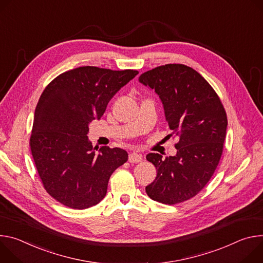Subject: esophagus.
Instances as JSON below:
<instances>
[{
	"instance_id": "obj_1",
	"label": "esophagus",
	"mask_w": 263,
	"mask_h": 263,
	"mask_svg": "<svg viewBox=\"0 0 263 263\" xmlns=\"http://www.w3.org/2000/svg\"><path fill=\"white\" fill-rule=\"evenodd\" d=\"M128 161L130 163H139L142 161V155L137 153H130L128 156Z\"/></svg>"
}]
</instances>
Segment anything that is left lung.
Here are the masks:
<instances>
[{
  "label": "left lung",
  "mask_w": 263,
  "mask_h": 263,
  "mask_svg": "<svg viewBox=\"0 0 263 263\" xmlns=\"http://www.w3.org/2000/svg\"><path fill=\"white\" fill-rule=\"evenodd\" d=\"M139 81L155 90L170 136L179 138L176 156H146L158 173L145 190L152 199L174 205L196 195L213 176L222 154L227 115L207 80L185 65L155 68L143 73Z\"/></svg>",
  "instance_id": "obj_1"
}]
</instances>
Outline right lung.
Wrapping results in <instances>:
<instances>
[{
	"mask_svg": "<svg viewBox=\"0 0 263 263\" xmlns=\"http://www.w3.org/2000/svg\"><path fill=\"white\" fill-rule=\"evenodd\" d=\"M138 71H111L79 67L52 80L34 112L31 153L47 192L73 209L100 202L111 173L128 155L121 148L96 147L87 138L93 120H99L107 103Z\"/></svg>",
	"mask_w": 263,
	"mask_h": 263,
	"instance_id": "add662e5",
	"label": "right lung"
}]
</instances>
